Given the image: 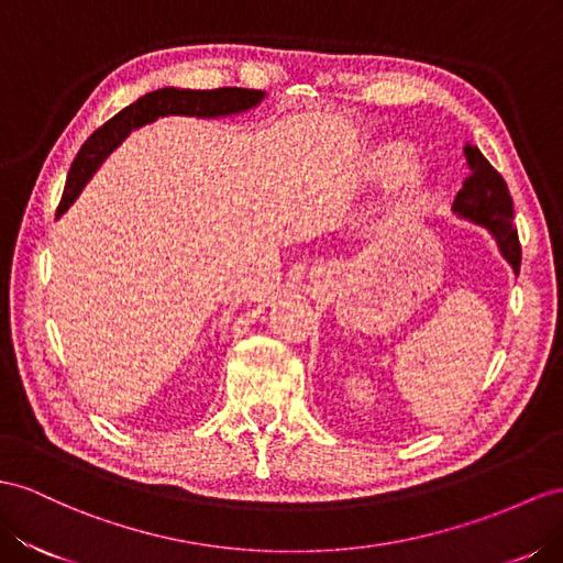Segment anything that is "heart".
Here are the masks:
<instances>
[{
  "label": "heart",
  "mask_w": 563,
  "mask_h": 563,
  "mask_svg": "<svg viewBox=\"0 0 563 563\" xmlns=\"http://www.w3.org/2000/svg\"><path fill=\"white\" fill-rule=\"evenodd\" d=\"M416 168H419V150H416V144H411L409 140H383L373 144L364 154L358 176L371 187H393L413 176ZM432 201H435L432 185L428 180H416L387 209L383 225L393 230V233L411 230L430 213Z\"/></svg>",
  "instance_id": "1"
}]
</instances>
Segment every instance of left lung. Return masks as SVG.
I'll return each instance as SVG.
<instances>
[{
    "label": "left lung",
    "instance_id": "obj_1",
    "mask_svg": "<svg viewBox=\"0 0 563 563\" xmlns=\"http://www.w3.org/2000/svg\"><path fill=\"white\" fill-rule=\"evenodd\" d=\"M464 154L471 176L456 192L452 209L461 219L483 225L497 240V247L514 273H518V268H521V244H518V233L514 225V201L509 187L478 147L466 144Z\"/></svg>",
    "mask_w": 563,
    "mask_h": 563
}]
</instances>
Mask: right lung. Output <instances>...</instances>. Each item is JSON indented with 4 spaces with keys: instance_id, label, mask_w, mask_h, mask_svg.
Masks as SVG:
<instances>
[{
    "instance_id": "right-lung-1",
    "label": "right lung",
    "mask_w": 563,
    "mask_h": 563,
    "mask_svg": "<svg viewBox=\"0 0 563 563\" xmlns=\"http://www.w3.org/2000/svg\"><path fill=\"white\" fill-rule=\"evenodd\" d=\"M266 92L247 88H219V90H178L162 88L140 97L137 102L119 111L102 128L88 137L78 156L70 164L64 197L56 209V219L74 205L82 187L88 185L92 173L102 166L104 158L131 135L135 128L147 125L162 117H197V119H219L233 117V113L250 111L262 104Z\"/></svg>"
}]
</instances>
